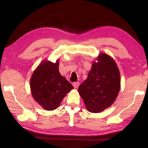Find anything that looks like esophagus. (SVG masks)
I'll list each match as a JSON object with an SVG mask.
<instances>
[{"instance_id":"obj_1","label":"esophagus","mask_w":148,"mask_h":148,"mask_svg":"<svg viewBox=\"0 0 148 148\" xmlns=\"http://www.w3.org/2000/svg\"><path fill=\"white\" fill-rule=\"evenodd\" d=\"M73 86L75 88H77L79 86V82H75L73 83Z\"/></svg>"}]
</instances>
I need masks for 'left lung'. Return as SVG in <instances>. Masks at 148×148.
Masks as SVG:
<instances>
[{"label":"left lung","mask_w":148,"mask_h":148,"mask_svg":"<svg viewBox=\"0 0 148 148\" xmlns=\"http://www.w3.org/2000/svg\"><path fill=\"white\" fill-rule=\"evenodd\" d=\"M94 61L87 79L78 88L86 109L98 113L114 102L120 90L121 77L114 60L101 53Z\"/></svg>","instance_id":"8db88e82"}]
</instances>
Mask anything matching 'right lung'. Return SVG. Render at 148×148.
Listing matches in <instances>:
<instances>
[{
	"mask_svg": "<svg viewBox=\"0 0 148 148\" xmlns=\"http://www.w3.org/2000/svg\"><path fill=\"white\" fill-rule=\"evenodd\" d=\"M58 60L55 63L44 60L31 76L30 86L36 101L47 111L58 108L73 86L62 76L58 70Z\"/></svg>",
	"mask_w": 148,
	"mask_h": 148,
	"instance_id": "add662e5",
	"label": "right lung"
}]
</instances>
